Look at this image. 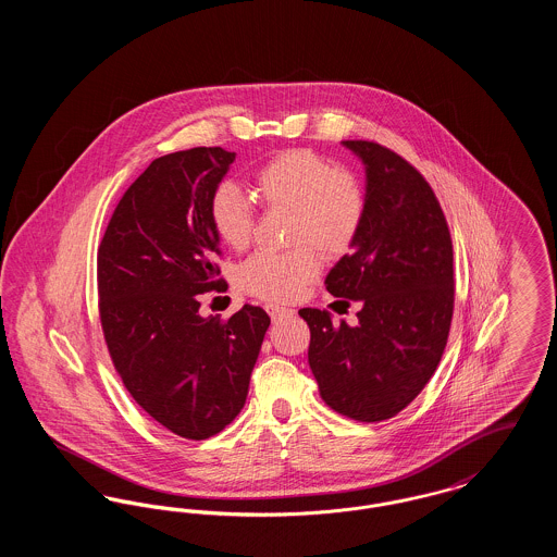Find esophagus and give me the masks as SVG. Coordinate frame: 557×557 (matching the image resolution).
<instances>
[{
  "label": "esophagus",
  "instance_id": "34e87169",
  "mask_svg": "<svg viewBox=\"0 0 557 557\" xmlns=\"http://www.w3.org/2000/svg\"><path fill=\"white\" fill-rule=\"evenodd\" d=\"M265 309L267 313H269V318L273 319V321L286 318V315H290L292 313V309L284 307V305H277V302H267Z\"/></svg>",
  "mask_w": 557,
  "mask_h": 557
}]
</instances>
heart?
<instances>
[{
    "instance_id": "heart-1",
    "label": "heart",
    "mask_w": 557,
    "mask_h": 557,
    "mask_svg": "<svg viewBox=\"0 0 557 557\" xmlns=\"http://www.w3.org/2000/svg\"><path fill=\"white\" fill-rule=\"evenodd\" d=\"M255 189L267 207L292 212L290 239L298 246L255 252L239 267V286L259 298L288 300L318 275V248L338 257L352 246L366 219V194L350 171L307 148L267 160L255 173ZM209 214L225 246L239 250L250 242L255 211L236 184L216 186Z\"/></svg>"
}]
</instances>
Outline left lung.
<instances>
[{"mask_svg": "<svg viewBox=\"0 0 557 557\" xmlns=\"http://www.w3.org/2000/svg\"><path fill=\"white\" fill-rule=\"evenodd\" d=\"M366 169V219L330 269L332 296L359 302L357 325L300 309L311 327L309 368L319 395L359 422L397 416L436 370L453 318V246L424 177L373 141H343Z\"/></svg>", "mask_w": 557, "mask_h": 557, "instance_id": "8db88e82", "label": "left lung"}]
</instances>
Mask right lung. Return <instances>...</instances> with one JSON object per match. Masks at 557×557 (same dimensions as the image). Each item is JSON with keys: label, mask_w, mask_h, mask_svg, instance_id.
Returning a JSON list of instances; mask_svg holds the SVG:
<instances>
[{"label": "right lung", "mask_w": 557, "mask_h": 557, "mask_svg": "<svg viewBox=\"0 0 557 557\" xmlns=\"http://www.w3.org/2000/svg\"><path fill=\"white\" fill-rule=\"evenodd\" d=\"M234 152L191 148L152 160L121 198L98 250L100 319L112 363L137 405L177 436L221 432L246 403L271 319L244 305L200 315L223 290L212 191Z\"/></svg>", "instance_id": "obj_1"}]
</instances>
